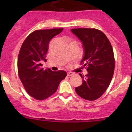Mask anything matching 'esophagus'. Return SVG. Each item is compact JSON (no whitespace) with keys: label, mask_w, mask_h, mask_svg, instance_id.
<instances>
[{"label":"esophagus","mask_w":132,"mask_h":132,"mask_svg":"<svg viewBox=\"0 0 132 132\" xmlns=\"http://www.w3.org/2000/svg\"><path fill=\"white\" fill-rule=\"evenodd\" d=\"M67 75V76H68V77H71V76H73V73H71V72H68Z\"/></svg>","instance_id":"1"}]
</instances>
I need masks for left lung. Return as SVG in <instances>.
I'll use <instances>...</instances> for the list:
<instances>
[{"mask_svg":"<svg viewBox=\"0 0 132 132\" xmlns=\"http://www.w3.org/2000/svg\"><path fill=\"white\" fill-rule=\"evenodd\" d=\"M71 31L82 42L81 63L88 72L85 76L79 74L82 82L75 91L85 100L94 101L104 94L112 79L115 66L112 47L106 35L98 30L77 28Z\"/></svg>","mask_w":132,"mask_h":132,"instance_id":"obj_1","label":"left lung"}]
</instances>
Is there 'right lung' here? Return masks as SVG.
<instances>
[{"label":"right lung","mask_w":132,"mask_h":132,"mask_svg":"<svg viewBox=\"0 0 132 132\" xmlns=\"http://www.w3.org/2000/svg\"><path fill=\"white\" fill-rule=\"evenodd\" d=\"M63 28L36 30L24 40L18 58V71L27 93L36 100H44L55 93L59 83L67 76L65 71H52L42 67L50 40Z\"/></svg>","instance_id":"1"}]
</instances>
